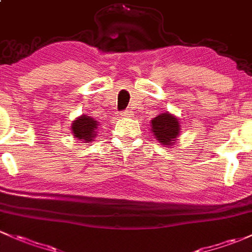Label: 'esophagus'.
I'll use <instances>...</instances> for the list:
<instances>
[{
    "instance_id": "esophagus-1",
    "label": "esophagus",
    "mask_w": 252,
    "mask_h": 252,
    "mask_svg": "<svg viewBox=\"0 0 252 252\" xmlns=\"http://www.w3.org/2000/svg\"><path fill=\"white\" fill-rule=\"evenodd\" d=\"M132 115V112L129 109H127V110H124L123 113H121V116H123V118H129V116Z\"/></svg>"
}]
</instances>
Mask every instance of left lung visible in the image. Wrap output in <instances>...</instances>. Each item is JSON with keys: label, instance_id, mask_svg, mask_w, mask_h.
<instances>
[{"label": "left lung", "instance_id": "1", "mask_svg": "<svg viewBox=\"0 0 252 252\" xmlns=\"http://www.w3.org/2000/svg\"><path fill=\"white\" fill-rule=\"evenodd\" d=\"M151 131L156 140L162 143L163 145H173L180 134V124L178 118L172 115L170 113H162L154 118L150 123Z\"/></svg>", "mask_w": 252, "mask_h": 252}]
</instances>
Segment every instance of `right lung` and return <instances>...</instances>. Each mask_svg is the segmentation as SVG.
Instances as JSON below:
<instances>
[{"mask_svg": "<svg viewBox=\"0 0 252 252\" xmlns=\"http://www.w3.org/2000/svg\"><path fill=\"white\" fill-rule=\"evenodd\" d=\"M72 133L74 138L82 142L90 143L97 136V128H98V123L93 118L88 115H82L77 118V120L73 121L72 124Z\"/></svg>", "mask_w": 252, "mask_h": 252, "instance_id": "right-lung-1", "label": "right lung"}]
</instances>
